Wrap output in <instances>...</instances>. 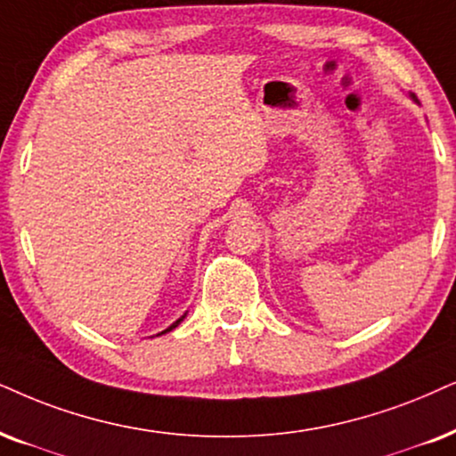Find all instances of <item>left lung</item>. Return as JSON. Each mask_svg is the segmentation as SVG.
<instances>
[{
    "label": "left lung",
    "mask_w": 456,
    "mask_h": 456,
    "mask_svg": "<svg viewBox=\"0 0 456 456\" xmlns=\"http://www.w3.org/2000/svg\"><path fill=\"white\" fill-rule=\"evenodd\" d=\"M412 99H414V96H412Z\"/></svg>",
    "instance_id": "1"
}]
</instances>
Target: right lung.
<instances>
[{
    "mask_svg": "<svg viewBox=\"0 0 456 456\" xmlns=\"http://www.w3.org/2000/svg\"><path fill=\"white\" fill-rule=\"evenodd\" d=\"M183 320H185V315H183V318H178V320H176V322H175V324H172V326H168V328H166V330H161V332H159V334H166V332H170V330H175V328H176V326H178V324H181V322H183Z\"/></svg>",
    "mask_w": 456,
    "mask_h": 456,
    "instance_id": "obj_1",
    "label": "right lung"
}]
</instances>
